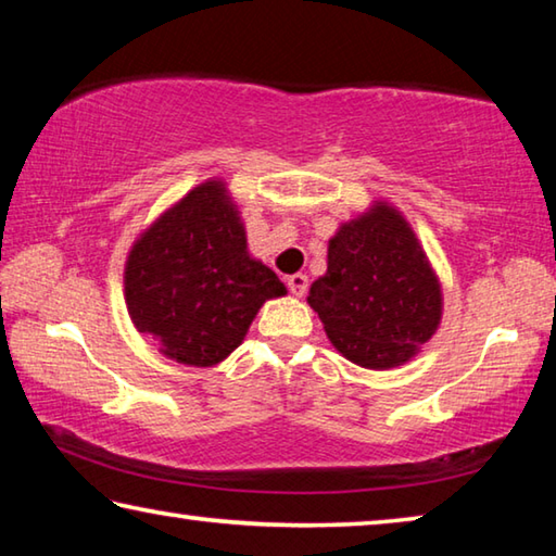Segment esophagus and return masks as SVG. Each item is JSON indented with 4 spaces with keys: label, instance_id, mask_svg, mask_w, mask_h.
Segmentation results:
<instances>
[{
    "label": "esophagus",
    "instance_id": "1",
    "mask_svg": "<svg viewBox=\"0 0 556 556\" xmlns=\"http://www.w3.org/2000/svg\"><path fill=\"white\" fill-rule=\"evenodd\" d=\"M287 287L294 296H304L306 289H308V277L306 275H291V277H287Z\"/></svg>",
    "mask_w": 556,
    "mask_h": 556
}]
</instances>
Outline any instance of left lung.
Listing matches in <instances>:
<instances>
[{"mask_svg":"<svg viewBox=\"0 0 556 556\" xmlns=\"http://www.w3.org/2000/svg\"><path fill=\"white\" fill-rule=\"evenodd\" d=\"M328 341L348 361L388 370L419 353L441 321V285L397 208L375 203L328 240V269L308 291Z\"/></svg>","mask_w":556,"mask_h":556,"instance_id":"8db88e82","label":"left lung"}]
</instances>
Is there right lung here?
Returning a JSON list of instances; mask_svg holds the SVG:
<instances>
[{
    "instance_id": "1",
    "label": "right lung",
    "mask_w": 556,
    "mask_h": 556,
    "mask_svg": "<svg viewBox=\"0 0 556 556\" xmlns=\"http://www.w3.org/2000/svg\"><path fill=\"white\" fill-rule=\"evenodd\" d=\"M287 294L250 257L223 181H205L149 225L125 265V301L139 333L176 363L211 368L242 343L267 299Z\"/></svg>"
}]
</instances>
